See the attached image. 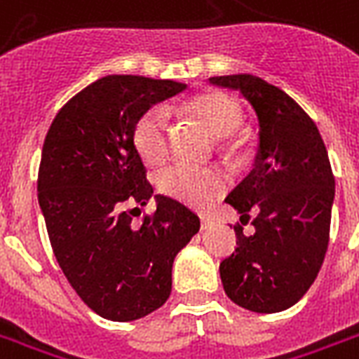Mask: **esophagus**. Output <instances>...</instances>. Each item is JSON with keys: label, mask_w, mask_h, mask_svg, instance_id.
I'll use <instances>...</instances> for the list:
<instances>
[{"label": "esophagus", "mask_w": 359, "mask_h": 359, "mask_svg": "<svg viewBox=\"0 0 359 359\" xmlns=\"http://www.w3.org/2000/svg\"><path fill=\"white\" fill-rule=\"evenodd\" d=\"M212 228V220L210 218H205V216H201V229H209Z\"/></svg>", "instance_id": "1"}]
</instances>
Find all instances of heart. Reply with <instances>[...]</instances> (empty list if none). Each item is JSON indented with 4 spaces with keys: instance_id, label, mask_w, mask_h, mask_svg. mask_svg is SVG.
Listing matches in <instances>:
<instances>
[{
    "instance_id": "b5f03b06",
    "label": "heart",
    "mask_w": 359,
    "mask_h": 359,
    "mask_svg": "<svg viewBox=\"0 0 359 359\" xmlns=\"http://www.w3.org/2000/svg\"><path fill=\"white\" fill-rule=\"evenodd\" d=\"M188 111L215 137H231L243 122V111L231 95L209 92L188 103ZM169 114L163 107H152L133 126V144L147 163H160L168 156ZM163 196L191 209H205L228 188L226 175L216 168L169 165L158 175Z\"/></svg>"
}]
</instances>
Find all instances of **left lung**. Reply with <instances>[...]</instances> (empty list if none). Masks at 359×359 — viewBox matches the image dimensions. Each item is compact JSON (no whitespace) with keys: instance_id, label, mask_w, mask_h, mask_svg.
<instances>
[{"instance_id":"left-lung-1","label":"left lung","mask_w":359,"mask_h":359,"mask_svg":"<svg viewBox=\"0 0 359 359\" xmlns=\"http://www.w3.org/2000/svg\"><path fill=\"white\" fill-rule=\"evenodd\" d=\"M237 90L256 111L259 147L250 175L226 203L237 224V248L220 264L224 290L252 313H280L307 294L330 243L335 177L318 128L286 92L254 75L210 76Z\"/></svg>"}]
</instances>
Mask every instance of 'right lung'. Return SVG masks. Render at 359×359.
Listing matches in <instances>:
<instances>
[{
  "label": "right lung",
  "mask_w": 359,
  "mask_h": 359,
  "mask_svg": "<svg viewBox=\"0 0 359 359\" xmlns=\"http://www.w3.org/2000/svg\"><path fill=\"white\" fill-rule=\"evenodd\" d=\"M188 88L182 82L109 75L81 90L52 120L41 154L37 196L54 256L79 297L114 322L143 318L171 294L180 248L199 218L168 196L131 224L128 205H147L152 186L133 144L150 107Z\"/></svg>",
  "instance_id": "1"
}]
</instances>
